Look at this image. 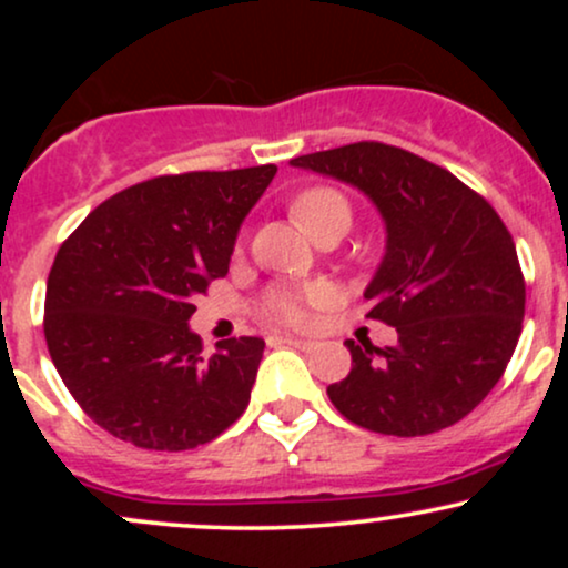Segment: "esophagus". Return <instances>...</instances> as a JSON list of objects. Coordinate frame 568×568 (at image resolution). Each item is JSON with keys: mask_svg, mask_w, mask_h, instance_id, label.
Masks as SVG:
<instances>
[{"mask_svg": "<svg viewBox=\"0 0 568 568\" xmlns=\"http://www.w3.org/2000/svg\"><path fill=\"white\" fill-rule=\"evenodd\" d=\"M277 342L280 344H288V347H296V349H302V352H312L317 347L315 342H306V338H293V336H277Z\"/></svg>", "mask_w": 568, "mask_h": 568, "instance_id": "obj_1", "label": "esophagus"}]
</instances>
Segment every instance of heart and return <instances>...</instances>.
I'll list each match as a JSON object with an SVG mask.
<instances>
[{
  "mask_svg": "<svg viewBox=\"0 0 568 568\" xmlns=\"http://www.w3.org/2000/svg\"><path fill=\"white\" fill-rule=\"evenodd\" d=\"M293 219L304 226L306 232L315 230L325 219H347L349 221V205L336 189L315 186L306 189L298 194L291 205ZM325 302V291L317 285L310 288H288V285H275L262 296L258 302V315L264 321L285 325V328H304L312 321V306Z\"/></svg>",
  "mask_w": 568,
  "mask_h": 568,
  "instance_id": "1",
  "label": "heart"
}]
</instances>
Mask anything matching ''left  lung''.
<instances>
[{
    "label": "left lung",
    "instance_id": "obj_1",
    "mask_svg": "<svg viewBox=\"0 0 568 568\" xmlns=\"http://www.w3.org/2000/svg\"><path fill=\"white\" fill-rule=\"evenodd\" d=\"M291 165L357 186L387 230L363 296L397 344L347 338L352 371L328 387L331 403L352 425L397 438L465 419L505 374L526 310L524 272L497 211L446 168L379 141Z\"/></svg>",
    "mask_w": 568,
    "mask_h": 568
}]
</instances>
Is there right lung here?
<instances>
[{
  "label": "right lung",
  "mask_w": 568,
  "mask_h": 568,
  "mask_svg": "<svg viewBox=\"0 0 568 568\" xmlns=\"http://www.w3.org/2000/svg\"><path fill=\"white\" fill-rule=\"evenodd\" d=\"M275 165L158 175L95 207L58 247L44 338L84 414L114 438L186 452L243 416L264 338L202 352L192 302L230 258Z\"/></svg>",
  "instance_id": "obj_1"
}]
</instances>
